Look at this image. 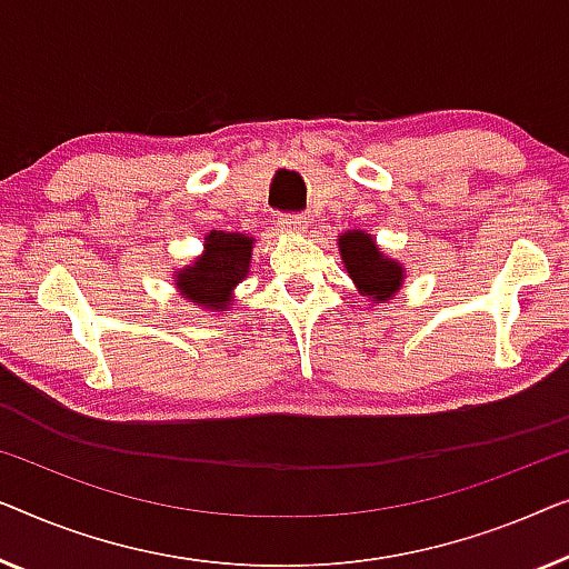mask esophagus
Here are the masks:
<instances>
[{"instance_id": "obj_1", "label": "esophagus", "mask_w": 569, "mask_h": 569, "mask_svg": "<svg viewBox=\"0 0 569 569\" xmlns=\"http://www.w3.org/2000/svg\"><path fill=\"white\" fill-rule=\"evenodd\" d=\"M278 227H281L283 231H303V229H307V216L283 213L281 219H278Z\"/></svg>"}]
</instances>
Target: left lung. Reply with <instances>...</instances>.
I'll list each match as a JSON object with an SVG mask.
<instances>
[{
    "instance_id": "obj_1",
    "label": "left lung",
    "mask_w": 569,
    "mask_h": 569,
    "mask_svg": "<svg viewBox=\"0 0 569 569\" xmlns=\"http://www.w3.org/2000/svg\"><path fill=\"white\" fill-rule=\"evenodd\" d=\"M342 262H346L348 276L353 278L358 291L373 303L389 301L399 291L405 281L402 262L387 258L366 231H346L338 239Z\"/></svg>"
}]
</instances>
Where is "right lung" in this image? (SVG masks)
I'll use <instances>...</instances> for the list:
<instances>
[{
  "instance_id": "add662e5",
  "label": "right lung",
  "mask_w": 569,
  "mask_h": 569,
  "mask_svg": "<svg viewBox=\"0 0 569 569\" xmlns=\"http://www.w3.org/2000/svg\"><path fill=\"white\" fill-rule=\"evenodd\" d=\"M252 237L239 231H211L206 237V250L193 266H186L174 276V286L182 299H190L196 307L227 311L234 296L237 283H242L250 273Z\"/></svg>"
}]
</instances>
